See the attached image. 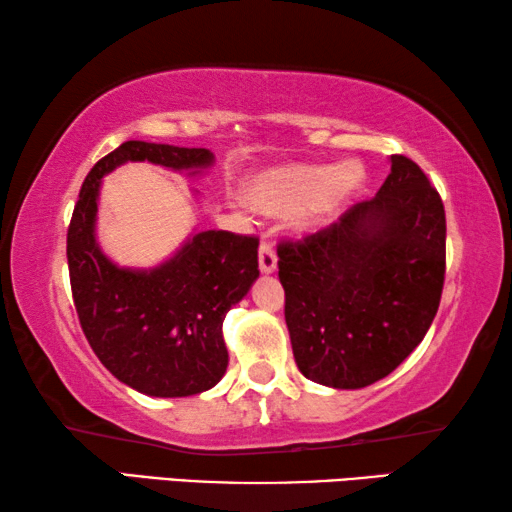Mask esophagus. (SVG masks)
I'll use <instances>...</instances> for the list:
<instances>
[{
    "label": "esophagus",
    "instance_id": "34e87169",
    "mask_svg": "<svg viewBox=\"0 0 512 512\" xmlns=\"http://www.w3.org/2000/svg\"><path fill=\"white\" fill-rule=\"evenodd\" d=\"M277 268V255L273 246L268 244V241H262V246H259V271L262 273H273Z\"/></svg>",
    "mask_w": 512,
    "mask_h": 512
}]
</instances>
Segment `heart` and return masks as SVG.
Listing matches in <instances>:
<instances>
[{
  "mask_svg": "<svg viewBox=\"0 0 512 512\" xmlns=\"http://www.w3.org/2000/svg\"><path fill=\"white\" fill-rule=\"evenodd\" d=\"M363 185L366 167L359 160L334 167L289 162L257 173L248 185V198L264 214H289L298 232H316L334 221Z\"/></svg>",
  "mask_w": 512,
  "mask_h": 512,
  "instance_id": "b5f03b06",
  "label": "heart"
}]
</instances>
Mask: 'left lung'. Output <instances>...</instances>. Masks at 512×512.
Listing matches in <instances>:
<instances>
[{
    "label": "left lung",
    "mask_w": 512,
    "mask_h": 512,
    "mask_svg": "<svg viewBox=\"0 0 512 512\" xmlns=\"http://www.w3.org/2000/svg\"><path fill=\"white\" fill-rule=\"evenodd\" d=\"M445 207L413 160L391 155L372 201L277 246L293 357L329 388L384 379L418 348L445 282Z\"/></svg>",
    "instance_id": "obj_1"
}]
</instances>
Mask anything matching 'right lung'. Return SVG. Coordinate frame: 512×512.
Returning <instances> with one entry per match:
<instances>
[{"label": "right lung", "mask_w": 512, "mask_h": 512, "mask_svg": "<svg viewBox=\"0 0 512 512\" xmlns=\"http://www.w3.org/2000/svg\"><path fill=\"white\" fill-rule=\"evenodd\" d=\"M126 162L201 176L214 164V153L131 140L85 176L67 230L69 282L85 339L103 366L137 393L189 397L210 391L228 368L223 318L259 277V241L203 230L158 266H117L97 241V214L103 176Z\"/></svg>", "instance_id": "right-lung-1"}]
</instances>
